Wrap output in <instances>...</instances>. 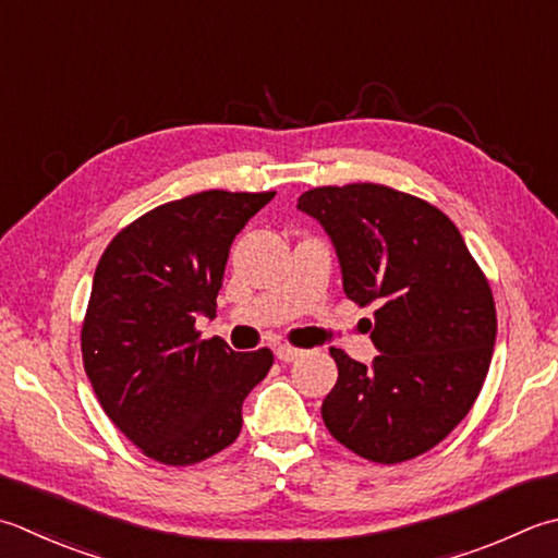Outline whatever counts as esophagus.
Returning a JSON list of instances; mask_svg holds the SVG:
<instances>
[{"label":"esophagus","mask_w":558,"mask_h":558,"mask_svg":"<svg viewBox=\"0 0 558 558\" xmlns=\"http://www.w3.org/2000/svg\"><path fill=\"white\" fill-rule=\"evenodd\" d=\"M276 355L280 363H294V360L304 355V351H300V348H290V345H278Z\"/></svg>","instance_id":"34e87169"}]
</instances>
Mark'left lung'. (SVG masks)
I'll return each mask as SVG.
<instances>
[{"label": "left lung", "instance_id": "left-lung-1", "mask_svg": "<svg viewBox=\"0 0 558 558\" xmlns=\"http://www.w3.org/2000/svg\"><path fill=\"white\" fill-rule=\"evenodd\" d=\"M298 210L329 234L348 298L377 307L373 365L331 348L338 381L322 403L326 428L369 462L428 452L484 387L496 343L486 276L450 217L416 195L324 185L302 193Z\"/></svg>", "mask_w": 558, "mask_h": 558}]
</instances>
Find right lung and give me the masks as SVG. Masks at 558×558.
<instances>
[{"mask_svg": "<svg viewBox=\"0 0 558 558\" xmlns=\"http://www.w3.org/2000/svg\"><path fill=\"white\" fill-rule=\"evenodd\" d=\"M276 193L203 191L118 232L94 272L82 326L84 369L118 430L151 460L203 462L236 440L242 403L272 353L201 341L234 236Z\"/></svg>", "mask_w": 558, "mask_h": 558, "instance_id": "obj_1", "label": "right lung"}]
</instances>
